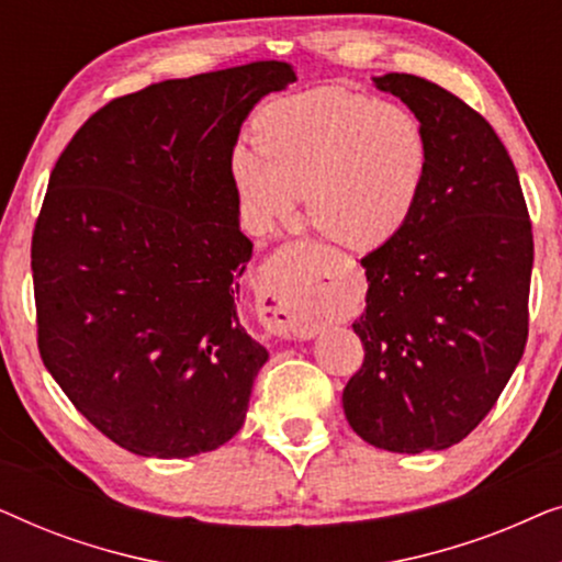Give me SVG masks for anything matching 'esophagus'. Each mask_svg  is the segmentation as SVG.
I'll return each mask as SVG.
<instances>
[{
    "instance_id": "1",
    "label": "esophagus",
    "mask_w": 562,
    "mask_h": 562,
    "mask_svg": "<svg viewBox=\"0 0 562 562\" xmlns=\"http://www.w3.org/2000/svg\"><path fill=\"white\" fill-rule=\"evenodd\" d=\"M314 296L317 286L310 276L289 263H279L271 268L260 286V322L279 337H299V340L314 337L317 335Z\"/></svg>"
}]
</instances>
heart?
Wrapping results in <instances>:
<instances>
[{
    "label": "heart",
    "instance_id": "heart-1",
    "mask_svg": "<svg viewBox=\"0 0 562 562\" xmlns=\"http://www.w3.org/2000/svg\"><path fill=\"white\" fill-rule=\"evenodd\" d=\"M250 145L229 173L258 225L294 217L306 194L310 222L350 250H373L402 233L429 171V137L409 106L363 91L319 87L266 104Z\"/></svg>",
    "mask_w": 562,
    "mask_h": 562
}]
</instances>
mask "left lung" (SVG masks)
Instances as JSON below:
<instances>
[{"label": "left lung", "mask_w": 562, "mask_h": 562, "mask_svg": "<svg viewBox=\"0 0 562 562\" xmlns=\"http://www.w3.org/2000/svg\"><path fill=\"white\" fill-rule=\"evenodd\" d=\"M429 137V171L402 233L360 258L363 366L342 391L350 427L391 452L445 450L494 409L529 333L532 222L486 117L437 83L386 74Z\"/></svg>", "instance_id": "1"}]
</instances>
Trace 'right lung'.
<instances>
[{
    "label": "right lung",
    "instance_id": "1",
    "mask_svg": "<svg viewBox=\"0 0 562 562\" xmlns=\"http://www.w3.org/2000/svg\"><path fill=\"white\" fill-rule=\"evenodd\" d=\"M279 60L150 83L76 130L33 229L37 350L71 404L135 456L189 458L243 427L268 352L237 319L252 243L229 158L294 83Z\"/></svg>",
    "mask_w": 562,
    "mask_h": 562
}]
</instances>
